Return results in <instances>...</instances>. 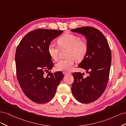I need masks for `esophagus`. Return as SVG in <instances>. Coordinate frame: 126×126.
I'll list each match as a JSON object with an SVG mask.
<instances>
[{
    "mask_svg": "<svg viewBox=\"0 0 126 126\" xmlns=\"http://www.w3.org/2000/svg\"><path fill=\"white\" fill-rule=\"evenodd\" d=\"M63 74L64 75H71V73L70 72H65V71H64L63 72Z\"/></svg>",
    "mask_w": 126,
    "mask_h": 126,
    "instance_id": "obj_1",
    "label": "esophagus"
}]
</instances>
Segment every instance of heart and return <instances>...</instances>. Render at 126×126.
I'll return each instance as SVG.
<instances>
[{
	"label": "heart",
	"mask_w": 126,
	"mask_h": 126,
	"mask_svg": "<svg viewBox=\"0 0 126 126\" xmlns=\"http://www.w3.org/2000/svg\"><path fill=\"white\" fill-rule=\"evenodd\" d=\"M61 49L68 48L67 59L59 60L56 64V69L58 71H69L74 65L75 59L78 62L82 60L86 57L88 46L87 42L81 40V37L73 34H64L57 39ZM55 44L48 45V52L51 58L55 60L58 59L60 48Z\"/></svg>",
	"instance_id": "b5f03b06"
}]
</instances>
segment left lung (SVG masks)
I'll list each match as a JSON object with an SVG mask.
<instances>
[{"instance_id":"left-lung-1","label":"left lung","mask_w":126,"mask_h":126,"mask_svg":"<svg viewBox=\"0 0 126 126\" xmlns=\"http://www.w3.org/2000/svg\"><path fill=\"white\" fill-rule=\"evenodd\" d=\"M71 31L84 35L88 46L87 54L78 66L86 70L88 76L84 77L81 72H73L74 81L71 86L76 99L88 104L98 99L106 88L111 62V50L106 37L96 28L82 27Z\"/></svg>"}]
</instances>
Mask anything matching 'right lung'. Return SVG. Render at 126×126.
Listing matches in <instances>:
<instances>
[{
  "instance_id": "right-lung-1",
  "label": "right lung",
  "mask_w": 126,
  "mask_h": 126,
  "mask_svg": "<svg viewBox=\"0 0 126 126\" xmlns=\"http://www.w3.org/2000/svg\"><path fill=\"white\" fill-rule=\"evenodd\" d=\"M63 30L37 29L28 32L20 41L15 55L17 78L22 90L32 101L45 104L54 97L64 76L62 71L45 72L54 66L48 52L51 41Z\"/></svg>"
}]
</instances>
